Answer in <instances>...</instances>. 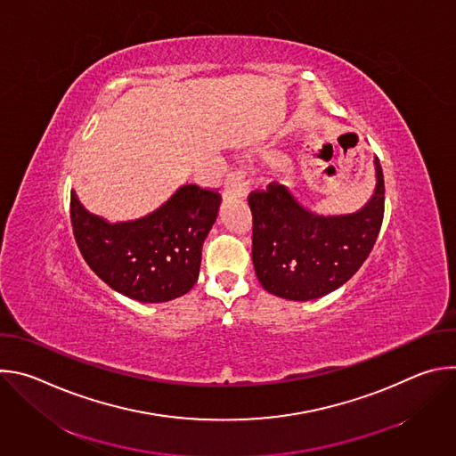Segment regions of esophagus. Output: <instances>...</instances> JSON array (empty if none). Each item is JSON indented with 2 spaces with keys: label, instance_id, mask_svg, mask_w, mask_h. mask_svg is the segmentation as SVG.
Wrapping results in <instances>:
<instances>
[{
  "label": "esophagus",
  "instance_id": "1",
  "mask_svg": "<svg viewBox=\"0 0 456 456\" xmlns=\"http://www.w3.org/2000/svg\"><path fill=\"white\" fill-rule=\"evenodd\" d=\"M250 178L245 171L241 169H234L227 173L225 178V187H224V194L225 197H245L250 189Z\"/></svg>",
  "mask_w": 456,
  "mask_h": 456
}]
</instances>
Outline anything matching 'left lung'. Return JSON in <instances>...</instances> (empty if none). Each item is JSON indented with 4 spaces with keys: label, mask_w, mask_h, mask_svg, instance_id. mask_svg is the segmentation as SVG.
<instances>
[{
    "label": "left lung",
    "mask_w": 456,
    "mask_h": 456,
    "mask_svg": "<svg viewBox=\"0 0 456 456\" xmlns=\"http://www.w3.org/2000/svg\"><path fill=\"white\" fill-rule=\"evenodd\" d=\"M355 215L322 218L303 209L289 189L271 182L248 194L256 278L274 296L308 301L345 285L364 264L384 218V176Z\"/></svg>",
    "instance_id": "left-lung-1"
}]
</instances>
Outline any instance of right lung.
Masks as SVG:
<instances>
[{
  "label": "right lung",
  "mask_w": 456,
  "mask_h": 456,
  "mask_svg": "<svg viewBox=\"0 0 456 456\" xmlns=\"http://www.w3.org/2000/svg\"><path fill=\"white\" fill-rule=\"evenodd\" d=\"M220 202L218 189L187 183L155 213L108 224L90 215L72 192L70 220L85 262L104 283L132 299L162 303L197 283L202 243Z\"/></svg>",
  "instance_id": "obj_1"
}]
</instances>
